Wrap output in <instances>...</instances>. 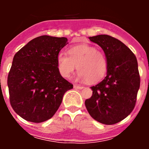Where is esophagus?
Segmentation results:
<instances>
[{"label": "esophagus", "instance_id": "1", "mask_svg": "<svg viewBox=\"0 0 149 149\" xmlns=\"http://www.w3.org/2000/svg\"><path fill=\"white\" fill-rule=\"evenodd\" d=\"M74 88H75V89H82L84 88V86H80V85H77V84H75V85H74Z\"/></svg>", "mask_w": 149, "mask_h": 149}]
</instances>
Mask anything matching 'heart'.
Segmentation results:
<instances>
[{"mask_svg":"<svg viewBox=\"0 0 149 149\" xmlns=\"http://www.w3.org/2000/svg\"><path fill=\"white\" fill-rule=\"evenodd\" d=\"M77 67L78 79L96 83L101 81L107 70L104 54L89 45H80L68 50V54L57 56V68L62 77L70 78Z\"/></svg>","mask_w":149,"mask_h":149,"instance_id":"1","label":"heart"}]
</instances>
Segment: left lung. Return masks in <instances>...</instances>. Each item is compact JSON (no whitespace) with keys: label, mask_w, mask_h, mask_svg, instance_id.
Listing matches in <instances>:
<instances>
[{"label":"left lung","mask_w":149,"mask_h":149,"mask_svg":"<svg viewBox=\"0 0 149 149\" xmlns=\"http://www.w3.org/2000/svg\"><path fill=\"white\" fill-rule=\"evenodd\" d=\"M89 39L103 49L107 72L103 81L91 87L93 95L85 101V105L95 120L114 125L125 119L136 104L140 86L137 60L130 48L110 36Z\"/></svg>","instance_id":"8db88e82"}]
</instances>
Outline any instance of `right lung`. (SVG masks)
I'll return each mask as SVG.
<instances>
[{"mask_svg": "<svg viewBox=\"0 0 149 149\" xmlns=\"http://www.w3.org/2000/svg\"><path fill=\"white\" fill-rule=\"evenodd\" d=\"M67 38L41 36L15 54L7 77L10 102L14 111L34 123L48 120L58 110L73 85L61 76L57 56Z\"/></svg>", "mask_w": 149, "mask_h": 149, "instance_id": "obj_1", "label": "right lung"}]
</instances>
